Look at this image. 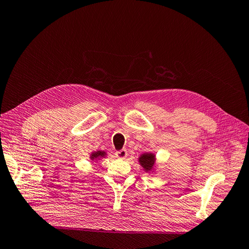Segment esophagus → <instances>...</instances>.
I'll list each match as a JSON object with an SVG mask.
<instances>
[{
    "instance_id": "obj_1",
    "label": "esophagus",
    "mask_w": 249,
    "mask_h": 249,
    "mask_svg": "<svg viewBox=\"0 0 249 249\" xmlns=\"http://www.w3.org/2000/svg\"><path fill=\"white\" fill-rule=\"evenodd\" d=\"M115 155L118 159H125V158L127 157V152L125 149H120V150H117Z\"/></svg>"
}]
</instances>
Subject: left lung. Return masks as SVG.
I'll list each match as a JSON object with an SVG mask.
<instances>
[{
	"instance_id": "obj_1",
	"label": "left lung",
	"mask_w": 249,
	"mask_h": 249,
	"mask_svg": "<svg viewBox=\"0 0 249 249\" xmlns=\"http://www.w3.org/2000/svg\"><path fill=\"white\" fill-rule=\"evenodd\" d=\"M138 162L145 172L152 173L156 170V155L154 153L141 154L138 158Z\"/></svg>"
}]
</instances>
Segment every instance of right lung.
I'll list each match as a JSON object with an SVG mask.
<instances>
[{
  "mask_svg": "<svg viewBox=\"0 0 249 249\" xmlns=\"http://www.w3.org/2000/svg\"><path fill=\"white\" fill-rule=\"evenodd\" d=\"M107 155L108 154L105 152V150H96V152H92L91 154H90L89 158L91 161H99L102 159V158L107 157Z\"/></svg>",
  "mask_w": 249,
  "mask_h": 249,
  "instance_id": "right-lung-1",
  "label": "right lung"
}]
</instances>
